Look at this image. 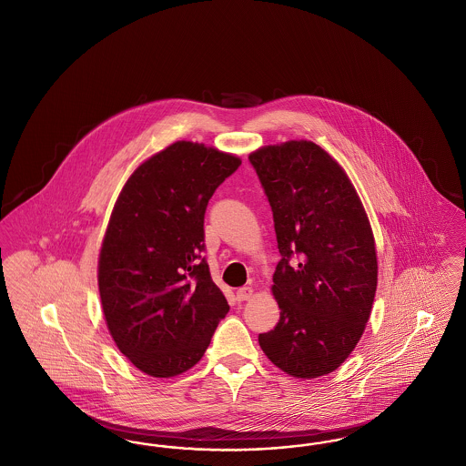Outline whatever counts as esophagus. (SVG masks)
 I'll return each instance as SVG.
<instances>
[{
    "mask_svg": "<svg viewBox=\"0 0 466 466\" xmlns=\"http://www.w3.org/2000/svg\"><path fill=\"white\" fill-rule=\"evenodd\" d=\"M253 293H255V289H253L251 286H244V288H241V289H238V293H236V299H239V301L253 299Z\"/></svg>",
    "mask_w": 466,
    "mask_h": 466,
    "instance_id": "1",
    "label": "esophagus"
}]
</instances>
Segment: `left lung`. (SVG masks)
<instances>
[{"label": "left lung", "instance_id": "left-lung-1", "mask_svg": "<svg viewBox=\"0 0 466 466\" xmlns=\"http://www.w3.org/2000/svg\"><path fill=\"white\" fill-rule=\"evenodd\" d=\"M249 161L282 255L272 284L280 319L258 336L261 350L289 376L319 378L354 352L371 316L378 284L371 224L347 171L314 142L263 146Z\"/></svg>", "mask_w": 466, "mask_h": 466}]
</instances>
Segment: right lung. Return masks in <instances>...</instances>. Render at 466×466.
I'll return each instance as SVG.
<instances>
[{
	"mask_svg": "<svg viewBox=\"0 0 466 466\" xmlns=\"http://www.w3.org/2000/svg\"><path fill=\"white\" fill-rule=\"evenodd\" d=\"M241 157L178 140L135 167L98 253V293L119 352L152 378L196 366L228 312L205 249V211Z\"/></svg>",
	"mask_w": 466,
	"mask_h": 466,
	"instance_id": "obj_1",
	"label": "right lung"
}]
</instances>
